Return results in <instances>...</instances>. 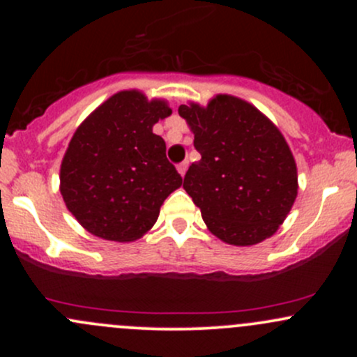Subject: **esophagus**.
I'll list each match as a JSON object with an SVG mask.
<instances>
[{
	"label": "esophagus",
	"mask_w": 357,
	"mask_h": 357,
	"mask_svg": "<svg viewBox=\"0 0 357 357\" xmlns=\"http://www.w3.org/2000/svg\"><path fill=\"white\" fill-rule=\"evenodd\" d=\"M186 171H188V160L181 162V164L178 165V172H179V174H181V178L186 174Z\"/></svg>",
	"instance_id": "1"
}]
</instances>
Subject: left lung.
<instances>
[{
    "instance_id": "1",
    "label": "left lung",
    "mask_w": 357,
    "mask_h": 357,
    "mask_svg": "<svg viewBox=\"0 0 357 357\" xmlns=\"http://www.w3.org/2000/svg\"><path fill=\"white\" fill-rule=\"evenodd\" d=\"M202 158L183 188L200 208L208 231L248 247L278 231L297 199V164L280 129L252 103L215 95L205 107L181 105Z\"/></svg>"
}]
</instances>
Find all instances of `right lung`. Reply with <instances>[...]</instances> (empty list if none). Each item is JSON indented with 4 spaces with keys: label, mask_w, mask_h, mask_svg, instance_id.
Wrapping results in <instances>:
<instances>
[{
    "label": "right lung",
    "mask_w": 357,
    "mask_h": 357,
    "mask_svg": "<svg viewBox=\"0 0 357 357\" xmlns=\"http://www.w3.org/2000/svg\"><path fill=\"white\" fill-rule=\"evenodd\" d=\"M171 114L165 100L124 89L79 124L60 165V193L86 231L124 243L152 229L183 183L153 132Z\"/></svg>",
    "instance_id": "right-lung-1"
}]
</instances>
